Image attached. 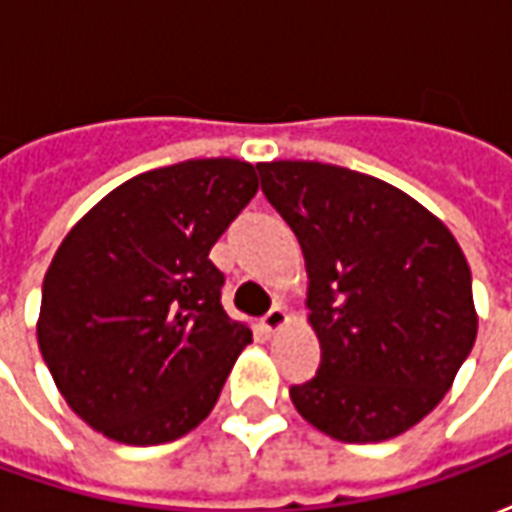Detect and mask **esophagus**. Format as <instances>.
I'll return each instance as SVG.
<instances>
[{
	"mask_svg": "<svg viewBox=\"0 0 512 512\" xmlns=\"http://www.w3.org/2000/svg\"><path fill=\"white\" fill-rule=\"evenodd\" d=\"M285 323H288V312L282 310L279 304L277 307H271V310L263 315V326H266L268 332H277V329H282Z\"/></svg>",
	"mask_w": 512,
	"mask_h": 512,
	"instance_id": "34e87169",
	"label": "esophagus"
}]
</instances>
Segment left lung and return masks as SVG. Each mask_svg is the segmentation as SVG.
Returning a JSON list of instances; mask_svg holds the SVG:
<instances>
[{"label":"left lung","mask_w":512,"mask_h":512,"mask_svg":"<svg viewBox=\"0 0 512 512\" xmlns=\"http://www.w3.org/2000/svg\"><path fill=\"white\" fill-rule=\"evenodd\" d=\"M296 233L321 367L290 386L301 417L348 444L395 439L439 406L477 337L472 271L406 191L321 161L257 164Z\"/></svg>","instance_id":"1"}]
</instances>
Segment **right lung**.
Returning <instances> with one entry per match:
<instances>
[{
	"label": "right lung",
	"instance_id": "1",
	"mask_svg": "<svg viewBox=\"0 0 512 512\" xmlns=\"http://www.w3.org/2000/svg\"><path fill=\"white\" fill-rule=\"evenodd\" d=\"M255 194L252 164L191 158L126 180L65 235L38 345L65 403L106 439L175 441L216 406L252 332L224 312L208 255Z\"/></svg>",
	"mask_w": 512,
	"mask_h": 512
}]
</instances>
